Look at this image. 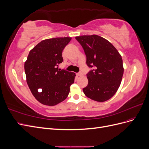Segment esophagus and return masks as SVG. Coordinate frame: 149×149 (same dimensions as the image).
I'll return each mask as SVG.
<instances>
[{
  "label": "esophagus",
  "mask_w": 149,
  "mask_h": 149,
  "mask_svg": "<svg viewBox=\"0 0 149 149\" xmlns=\"http://www.w3.org/2000/svg\"><path fill=\"white\" fill-rule=\"evenodd\" d=\"M82 73L81 72H79V73H77V76H82Z\"/></svg>",
  "instance_id": "obj_1"
}]
</instances>
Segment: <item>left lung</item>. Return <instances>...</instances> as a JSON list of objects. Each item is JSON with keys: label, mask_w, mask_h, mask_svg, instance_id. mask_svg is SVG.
Instances as JSON below:
<instances>
[{"label": "left lung", "mask_w": 149, "mask_h": 149, "mask_svg": "<svg viewBox=\"0 0 149 149\" xmlns=\"http://www.w3.org/2000/svg\"><path fill=\"white\" fill-rule=\"evenodd\" d=\"M93 68L86 74L88 84L83 88L88 97L97 102L109 100L118 91L124 73L122 56L108 40L96 35L75 37Z\"/></svg>", "instance_id": "obj_1"}]
</instances>
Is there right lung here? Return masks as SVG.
Listing matches in <instances>:
<instances>
[{
  "instance_id": "obj_1",
  "label": "right lung",
  "mask_w": 149,
  "mask_h": 149,
  "mask_svg": "<svg viewBox=\"0 0 149 149\" xmlns=\"http://www.w3.org/2000/svg\"><path fill=\"white\" fill-rule=\"evenodd\" d=\"M71 38H53L42 40L31 49L25 62L26 83L36 100L53 106L68 96L75 73L58 69L63 61L62 52Z\"/></svg>"
}]
</instances>
